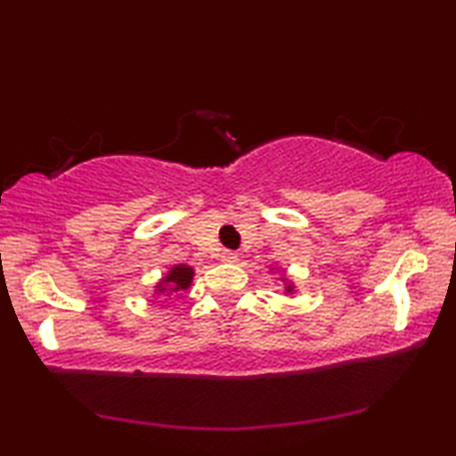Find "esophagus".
I'll return each mask as SVG.
<instances>
[{"label":"esophagus","instance_id":"1","mask_svg":"<svg viewBox=\"0 0 456 456\" xmlns=\"http://www.w3.org/2000/svg\"><path fill=\"white\" fill-rule=\"evenodd\" d=\"M236 259H239V253H234V251H224L222 253V261H226V264H234Z\"/></svg>","mask_w":456,"mask_h":456}]
</instances>
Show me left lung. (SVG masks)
Here are the masks:
<instances>
[{"mask_svg":"<svg viewBox=\"0 0 456 456\" xmlns=\"http://www.w3.org/2000/svg\"><path fill=\"white\" fill-rule=\"evenodd\" d=\"M286 290H289V292H290V290H292V286H286Z\"/></svg>","mask_w":456,"mask_h":456,"instance_id":"8db88e82","label":"left lung"}]
</instances>
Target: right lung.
Segmentation results:
<instances>
[{
	"instance_id": "obj_1",
	"label": "right lung",
	"mask_w": 456,
	"mask_h": 456,
	"mask_svg": "<svg viewBox=\"0 0 456 456\" xmlns=\"http://www.w3.org/2000/svg\"><path fill=\"white\" fill-rule=\"evenodd\" d=\"M192 282V267L189 265H174L167 276L158 284V292H178L189 289Z\"/></svg>"
}]
</instances>
